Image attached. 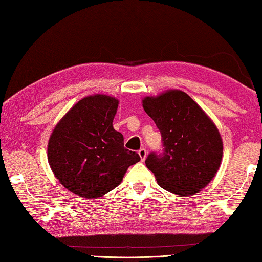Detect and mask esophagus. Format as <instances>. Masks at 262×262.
Instances as JSON below:
<instances>
[{"label":"esophagus","instance_id":"1","mask_svg":"<svg viewBox=\"0 0 262 262\" xmlns=\"http://www.w3.org/2000/svg\"><path fill=\"white\" fill-rule=\"evenodd\" d=\"M138 154H139V157H140V160H141V161H145V159L147 158V150H146L145 148H140V149H139V152H138Z\"/></svg>","mask_w":262,"mask_h":262}]
</instances>
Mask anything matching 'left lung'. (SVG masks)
<instances>
[{"label": "left lung", "instance_id": "1", "mask_svg": "<svg viewBox=\"0 0 262 262\" xmlns=\"http://www.w3.org/2000/svg\"><path fill=\"white\" fill-rule=\"evenodd\" d=\"M143 108L164 146L162 157L148 155L146 167L162 189L180 196L199 193L216 175L223 157V141L212 118L181 90L145 96Z\"/></svg>", "mask_w": 262, "mask_h": 262}]
</instances>
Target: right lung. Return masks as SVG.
<instances>
[{"instance_id":"obj_1","label":"right lung","mask_w":262,"mask_h":262,"mask_svg":"<svg viewBox=\"0 0 262 262\" xmlns=\"http://www.w3.org/2000/svg\"><path fill=\"white\" fill-rule=\"evenodd\" d=\"M118 100L105 94L82 98L55 125L47 158L55 177L67 189L96 199L117 187L139 155L124 148L121 132L113 126Z\"/></svg>"}]
</instances>
